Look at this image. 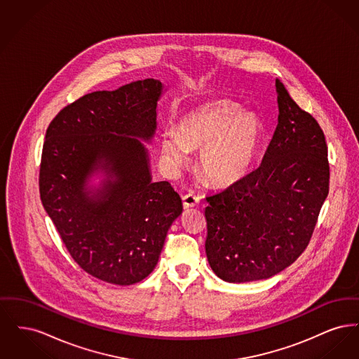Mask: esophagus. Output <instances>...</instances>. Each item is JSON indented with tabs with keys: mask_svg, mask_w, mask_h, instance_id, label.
I'll return each instance as SVG.
<instances>
[{
	"mask_svg": "<svg viewBox=\"0 0 359 359\" xmlns=\"http://www.w3.org/2000/svg\"><path fill=\"white\" fill-rule=\"evenodd\" d=\"M198 203H199V196H196V195L192 194V192L186 194V195L183 196V207H184V210L192 208V207L198 205Z\"/></svg>",
	"mask_w": 359,
	"mask_h": 359,
	"instance_id": "1",
	"label": "esophagus"
}]
</instances>
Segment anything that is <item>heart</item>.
I'll return each mask as SVG.
<instances>
[{
	"instance_id": "obj_1",
	"label": "heart",
	"mask_w": 359,
	"mask_h": 359,
	"mask_svg": "<svg viewBox=\"0 0 359 359\" xmlns=\"http://www.w3.org/2000/svg\"><path fill=\"white\" fill-rule=\"evenodd\" d=\"M264 138V125L238 103L214 100L183 114L176 133L161 136V154L173 165L187 161L188 151L201 149L198 168L214 186L236 184L250 171Z\"/></svg>"
}]
</instances>
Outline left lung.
I'll use <instances>...</instances> for the list:
<instances>
[{
  "label": "left lung",
  "mask_w": 359,
  "mask_h": 359,
  "mask_svg": "<svg viewBox=\"0 0 359 359\" xmlns=\"http://www.w3.org/2000/svg\"><path fill=\"white\" fill-rule=\"evenodd\" d=\"M278 123L261 165L207 196L205 255L227 283L280 273L306 250L328 195L325 133L276 79Z\"/></svg>",
  "instance_id": "1"
}]
</instances>
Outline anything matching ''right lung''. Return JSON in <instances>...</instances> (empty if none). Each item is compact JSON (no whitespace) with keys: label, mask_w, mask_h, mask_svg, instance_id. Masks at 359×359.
Returning a JSON list of instances; mask_svg holds the SVG:
<instances>
[{"label":"right lung","mask_w":359,"mask_h":359,"mask_svg":"<svg viewBox=\"0 0 359 359\" xmlns=\"http://www.w3.org/2000/svg\"><path fill=\"white\" fill-rule=\"evenodd\" d=\"M164 85L148 78L94 91L52 120L43 147L40 198L75 262L116 285L144 280L182 214L168 182H152L149 152ZM102 172L98 188L89 180Z\"/></svg>","instance_id":"obj_1"}]
</instances>
